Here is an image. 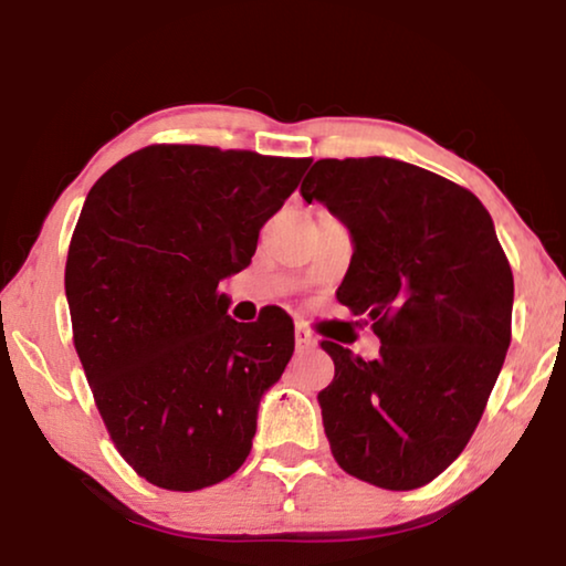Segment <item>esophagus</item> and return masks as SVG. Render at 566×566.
<instances>
[{"mask_svg": "<svg viewBox=\"0 0 566 566\" xmlns=\"http://www.w3.org/2000/svg\"><path fill=\"white\" fill-rule=\"evenodd\" d=\"M316 345V337L312 335V329L304 327V324H296V350L304 353V350H312Z\"/></svg>", "mask_w": 566, "mask_h": 566, "instance_id": "esophagus-1", "label": "esophagus"}]
</instances>
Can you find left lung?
Listing matches in <instances>:
<instances>
[{
  "mask_svg": "<svg viewBox=\"0 0 566 566\" xmlns=\"http://www.w3.org/2000/svg\"><path fill=\"white\" fill-rule=\"evenodd\" d=\"M350 229L337 301L381 339L363 360L322 339L335 378L319 391L339 469L405 492L459 459L510 347L513 270L474 192L399 159H319L301 182Z\"/></svg>",
  "mask_w": 566,
  "mask_h": 566,
  "instance_id": "left-lung-1",
  "label": "left lung"
}]
</instances>
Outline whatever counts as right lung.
Returning a JSON list of instances; mask_svg holds the SVG:
<instances>
[{"label":"right lung","mask_w":566,"mask_h":566,"mask_svg":"<svg viewBox=\"0 0 566 566\" xmlns=\"http://www.w3.org/2000/svg\"><path fill=\"white\" fill-rule=\"evenodd\" d=\"M312 159L151 144L92 185L66 258L74 347L107 436L138 476L196 492L250 455L260 397L293 355V319L227 314L219 283Z\"/></svg>","instance_id":"1"}]
</instances>
